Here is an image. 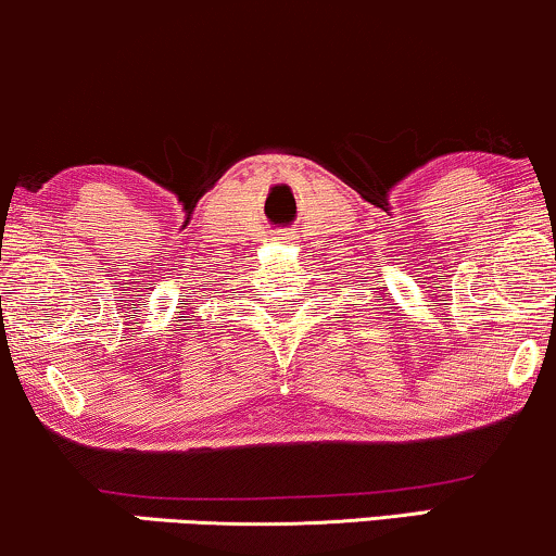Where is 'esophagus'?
<instances>
[{"mask_svg":"<svg viewBox=\"0 0 556 556\" xmlns=\"http://www.w3.org/2000/svg\"><path fill=\"white\" fill-rule=\"evenodd\" d=\"M278 239H293V231H289V235H280Z\"/></svg>","mask_w":556,"mask_h":556,"instance_id":"34e87169","label":"esophagus"}]
</instances>
